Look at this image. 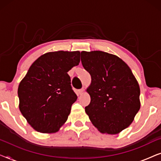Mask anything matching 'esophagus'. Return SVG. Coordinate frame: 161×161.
<instances>
[{"label": "esophagus", "instance_id": "esophagus-1", "mask_svg": "<svg viewBox=\"0 0 161 161\" xmlns=\"http://www.w3.org/2000/svg\"><path fill=\"white\" fill-rule=\"evenodd\" d=\"M83 92H84V89H80V90H79V91H78L79 94H82L83 93Z\"/></svg>", "mask_w": 161, "mask_h": 161}]
</instances>
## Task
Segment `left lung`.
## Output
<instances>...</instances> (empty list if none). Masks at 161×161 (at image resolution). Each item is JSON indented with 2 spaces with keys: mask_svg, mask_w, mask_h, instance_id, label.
<instances>
[{
  "mask_svg": "<svg viewBox=\"0 0 161 161\" xmlns=\"http://www.w3.org/2000/svg\"><path fill=\"white\" fill-rule=\"evenodd\" d=\"M81 62L91 75L86 113L100 133L117 134L133 122L140 109V88L131 69L115 55L82 51Z\"/></svg>",
  "mask_w": 161,
  "mask_h": 161,
  "instance_id": "left-lung-1",
  "label": "left lung"
}]
</instances>
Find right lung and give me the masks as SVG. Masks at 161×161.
<instances>
[{
    "label": "right lung",
    "mask_w": 161,
    "mask_h": 161,
    "mask_svg": "<svg viewBox=\"0 0 161 161\" xmlns=\"http://www.w3.org/2000/svg\"><path fill=\"white\" fill-rule=\"evenodd\" d=\"M79 51L50 52L39 57L19 83V108L31 126L56 133L67 120L78 97L67 72L80 62Z\"/></svg>",
    "instance_id": "add662e5"
}]
</instances>
